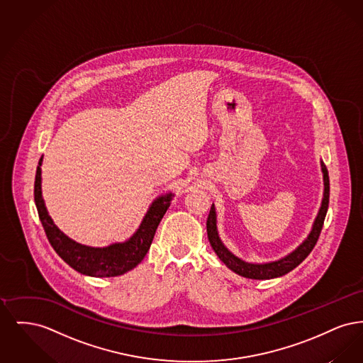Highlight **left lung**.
Masks as SVG:
<instances>
[{"instance_id":"obj_1","label":"left lung","mask_w":363,"mask_h":363,"mask_svg":"<svg viewBox=\"0 0 363 363\" xmlns=\"http://www.w3.org/2000/svg\"><path fill=\"white\" fill-rule=\"evenodd\" d=\"M321 172H323V181H324V193H323V201L321 207L318 209V213L314 219V223L311 225L309 235L302 241V243L295 247L291 253L281 259L268 262H247L245 259L237 257L230 249L225 247V243L219 237L218 225H216V208L212 204L209 215L207 219V234L209 243L216 253V256L225 262V267L235 272L240 277H247V279H256V280H268L275 277H283L296 268L303 259L311 255L313 247L315 246V242L320 237V233L323 230V225L327 216L329 204V175L328 170L321 160Z\"/></svg>"}]
</instances>
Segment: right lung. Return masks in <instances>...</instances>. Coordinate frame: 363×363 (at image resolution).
<instances>
[{"mask_svg":"<svg viewBox=\"0 0 363 363\" xmlns=\"http://www.w3.org/2000/svg\"><path fill=\"white\" fill-rule=\"evenodd\" d=\"M42 162L43 156L39 160L35 175V204L48 240L55 253L74 271L86 277H120L136 268L150 250L156 228L167 208L170 207L174 193L169 191L156 197L147 209L138 230L126 241L116 242L104 247L88 246L73 241L54 225L42 196Z\"/></svg>","mask_w":363,"mask_h":363,"instance_id":"right-lung-1","label":"right lung"}]
</instances>
